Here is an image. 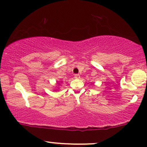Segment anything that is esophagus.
I'll use <instances>...</instances> for the list:
<instances>
[{"label": "esophagus", "instance_id": "esophagus-1", "mask_svg": "<svg viewBox=\"0 0 147 147\" xmlns=\"http://www.w3.org/2000/svg\"><path fill=\"white\" fill-rule=\"evenodd\" d=\"M80 74H76L74 75V78H76V79H78V78H80Z\"/></svg>", "mask_w": 147, "mask_h": 147}]
</instances>
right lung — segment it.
<instances>
[{"mask_svg":"<svg viewBox=\"0 0 147 147\" xmlns=\"http://www.w3.org/2000/svg\"><path fill=\"white\" fill-rule=\"evenodd\" d=\"M60 82H62V81H60ZM57 84H59V83H57Z\"/></svg>","mask_w":147,"mask_h":147,"instance_id":"right-lung-1","label":"right lung"}]
</instances>
